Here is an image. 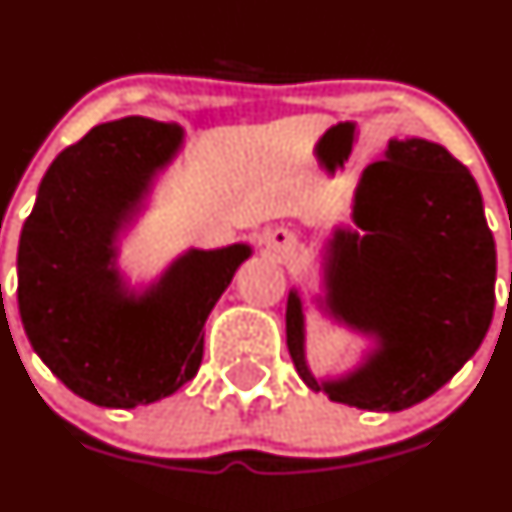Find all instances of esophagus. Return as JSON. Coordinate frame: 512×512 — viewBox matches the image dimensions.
Masks as SVG:
<instances>
[{"instance_id": "obj_1", "label": "esophagus", "mask_w": 512, "mask_h": 512, "mask_svg": "<svg viewBox=\"0 0 512 512\" xmlns=\"http://www.w3.org/2000/svg\"><path fill=\"white\" fill-rule=\"evenodd\" d=\"M267 245H270L272 252L285 257L294 250V235L292 232L282 230V227H277V230H272L270 235H267Z\"/></svg>"}]
</instances>
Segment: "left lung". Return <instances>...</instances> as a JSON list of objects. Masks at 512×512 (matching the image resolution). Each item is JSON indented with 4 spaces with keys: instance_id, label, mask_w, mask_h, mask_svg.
Returning <instances> with one entry per match:
<instances>
[{
    "instance_id": "left-lung-1",
    "label": "left lung",
    "mask_w": 512,
    "mask_h": 512,
    "mask_svg": "<svg viewBox=\"0 0 512 512\" xmlns=\"http://www.w3.org/2000/svg\"><path fill=\"white\" fill-rule=\"evenodd\" d=\"M322 252L312 304L366 339L349 371L317 379L304 304L287 294V349L312 391L364 411H404L436 394L478 352L495 307V242L471 170L426 138H389Z\"/></svg>"
}]
</instances>
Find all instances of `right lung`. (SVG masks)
Returning a JSON list of instances; mask_svg holds the SVG:
<instances>
[{"label": "right lung", "mask_w": 512, "mask_h": 512, "mask_svg": "<svg viewBox=\"0 0 512 512\" xmlns=\"http://www.w3.org/2000/svg\"><path fill=\"white\" fill-rule=\"evenodd\" d=\"M178 123L121 118L64 148L41 178L17 255L19 314L34 352L76 396L136 409L188 384L203 327L247 242L180 252L146 285L118 267L121 240L178 158Z\"/></svg>", "instance_id": "add662e5"}]
</instances>
